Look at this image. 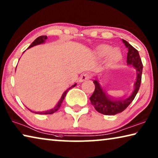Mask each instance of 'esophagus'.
Segmentation results:
<instances>
[{
  "label": "esophagus",
  "mask_w": 158,
  "mask_h": 158,
  "mask_svg": "<svg viewBox=\"0 0 158 158\" xmlns=\"http://www.w3.org/2000/svg\"><path fill=\"white\" fill-rule=\"evenodd\" d=\"M89 77H90V75L89 73H84L83 74H82L81 76H80V78H79V82H84L87 81V79H89Z\"/></svg>",
  "instance_id": "esophagus-1"
}]
</instances>
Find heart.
Returning a JSON list of instances; mask_svg holds the SVG:
<instances>
[{
    "label": "heart",
    "instance_id": "b5f03b06",
    "mask_svg": "<svg viewBox=\"0 0 158 158\" xmlns=\"http://www.w3.org/2000/svg\"><path fill=\"white\" fill-rule=\"evenodd\" d=\"M97 54L99 57H105L108 56L110 64H114L119 61L121 59V54L119 51L114 49L111 46L101 45L97 49Z\"/></svg>",
    "mask_w": 158,
    "mask_h": 158
}]
</instances>
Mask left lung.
Masks as SVG:
<instances>
[{
    "instance_id": "1",
    "label": "left lung",
    "mask_w": 158,
    "mask_h": 158,
    "mask_svg": "<svg viewBox=\"0 0 158 158\" xmlns=\"http://www.w3.org/2000/svg\"><path fill=\"white\" fill-rule=\"evenodd\" d=\"M126 47L128 48L127 64L131 65L137 71V78L135 82L134 89L129 95L121 99H112L107 95L103 89L102 88L99 82L94 81L95 89L93 94L89 98L91 104L98 112L104 115H114L122 112L132 102L135 95L139 90L140 82H141L143 64L140 59L138 52L134 47L129 44L127 41L123 40Z\"/></svg>"
}]
</instances>
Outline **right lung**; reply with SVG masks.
Masks as SVG:
<instances>
[{
	"label": "right lung",
	"mask_w": 158,
	"mask_h": 158,
	"mask_svg": "<svg viewBox=\"0 0 158 158\" xmlns=\"http://www.w3.org/2000/svg\"><path fill=\"white\" fill-rule=\"evenodd\" d=\"M47 36H40V37H37V39H36V40L34 41V42L31 44V45L30 46V47H29L28 48H31V47H34V46H35V45H37V44H42L43 42H45V40H47ZM76 85V84H74L73 85H72L71 87H70L69 89H67L66 90H65L64 93V94H63V95H62V97H61V98H60V99L59 100V103H58L56 105L54 108L53 109H51V110H47V111H42V112H35L36 114H54V113H55L56 111H57L58 110H59V109L60 107V106H61V104H62V102H63V101H64V98H65V95H66V94H67V93H68V91L70 89H71V88H73V87H74ZM31 112H33V111H31Z\"/></svg>",
	"instance_id": "right-lung-1"
}]
</instances>
